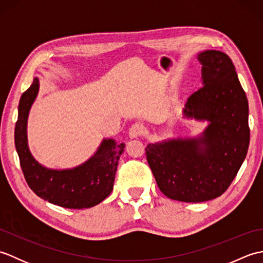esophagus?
Segmentation results:
<instances>
[{"label":"esophagus","mask_w":263,"mask_h":263,"mask_svg":"<svg viewBox=\"0 0 263 263\" xmlns=\"http://www.w3.org/2000/svg\"><path fill=\"white\" fill-rule=\"evenodd\" d=\"M143 132H144L143 124H141V123H135V124L130 127V130H128V136H130V138L135 139L142 136Z\"/></svg>","instance_id":"1"}]
</instances>
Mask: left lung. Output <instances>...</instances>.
I'll list each match as a JSON object with an SVG mask.
<instances>
[{"mask_svg": "<svg viewBox=\"0 0 263 263\" xmlns=\"http://www.w3.org/2000/svg\"><path fill=\"white\" fill-rule=\"evenodd\" d=\"M202 85L187 98L183 115L208 121L199 137L149 143L146 156L167 198L203 202L220 197L247 157L249 103L232 60L219 51L198 54Z\"/></svg>", "mask_w": 263, "mask_h": 263, "instance_id": "left-lung-1", "label": "left lung"}]
</instances>
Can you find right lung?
Listing matches in <instances>:
<instances>
[{"label":"right lung","instance_id":"right-lung-1","mask_svg":"<svg viewBox=\"0 0 263 263\" xmlns=\"http://www.w3.org/2000/svg\"><path fill=\"white\" fill-rule=\"evenodd\" d=\"M39 90V81L22 93L14 128V144L28 185L39 198L63 208H91L108 197L113 190L119 159L124 143L104 139L97 152L85 163L69 170H51L32 157L27 140V121Z\"/></svg>","mask_w":263,"mask_h":263}]
</instances>
